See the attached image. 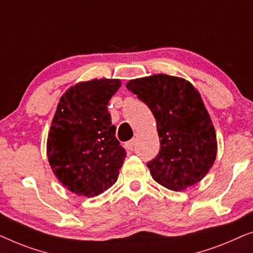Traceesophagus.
<instances>
[{"label": "esophagus", "mask_w": 253, "mask_h": 253, "mask_svg": "<svg viewBox=\"0 0 253 253\" xmlns=\"http://www.w3.org/2000/svg\"><path fill=\"white\" fill-rule=\"evenodd\" d=\"M135 144H136V140H135V138H133V140H130V141L127 142V143L125 144V147H126L127 150L133 151V149L135 148Z\"/></svg>", "instance_id": "34e87169"}]
</instances>
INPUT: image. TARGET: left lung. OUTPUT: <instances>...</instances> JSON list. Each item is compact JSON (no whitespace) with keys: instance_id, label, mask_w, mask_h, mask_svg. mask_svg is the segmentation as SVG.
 <instances>
[{"instance_id":"1","label":"left lung","mask_w":253,"mask_h":253,"mask_svg":"<svg viewBox=\"0 0 253 253\" xmlns=\"http://www.w3.org/2000/svg\"><path fill=\"white\" fill-rule=\"evenodd\" d=\"M126 87L149 106L157 123L161 150L147 165L152 179L174 191L204 179L218 142L199 91L183 78L162 73L129 80Z\"/></svg>"}]
</instances>
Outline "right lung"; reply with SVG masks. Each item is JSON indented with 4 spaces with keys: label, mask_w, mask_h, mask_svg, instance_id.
<instances>
[{
    "label": "right lung",
    "mask_w": 253,
    "mask_h": 253,
    "mask_svg": "<svg viewBox=\"0 0 253 253\" xmlns=\"http://www.w3.org/2000/svg\"><path fill=\"white\" fill-rule=\"evenodd\" d=\"M119 79H92L70 87L57 105L47 156L59 182L79 196L95 197L118 180L126 151L108 111Z\"/></svg>",
    "instance_id": "right-lung-1"
}]
</instances>
